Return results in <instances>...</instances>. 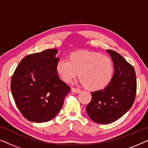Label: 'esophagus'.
Wrapping results in <instances>:
<instances>
[{
    "label": "esophagus",
    "mask_w": 148,
    "mask_h": 148,
    "mask_svg": "<svg viewBox=\"0 0 148 148\" xmlns=\"http://www.w3.org/2000/svg\"><path fill=\"white\" fill-rule=\"evenodd\" d=\"M71 90H72L73 92L75 93V94H77V93H79L81 92L80 89H78V88H71Z\"/></svg>",
    "instance_id": "esophagus-1"
}]
</instances>
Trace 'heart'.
I'll return each mask as SVG.
<instances>
[{"instance_id":"heart-1","label":"heart","mask_w":148,"mask_h":148,"mask_svg":"<svg viewBox=\"0 0 148 148\" xmlns=\"http://www.w3.org/2000/svg\"><path fill=\"white\" fill-rule=\"evenodd\" d=\"M56 71L66 83L79 75L89 90H99L110 84L114 73V64L110 56L94 52L82 51L62 58L56 64Z\"/></svg>"}]
</instances>
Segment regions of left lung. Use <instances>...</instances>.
I'll return each instance as SVG.
<instances>
[{
	"instance_id": "8db88e82",
	"label": "left lung",
	"mask_w": 148,
	"mask_h": 148,
	"mask_svg": "<svg viewBox=\"0 0 148 148\" xmlns=\"http://www.w3.org/2000/svg\"><path fill=\"white\" fill-rule=\"evenodd\" d=\"M114 64L111 82L103 90L92 92V100L86 106L90 118L99 124L114 122L131 108L137 90L133 66L120 54L106 50Z\"/></svg>"
}]
</instances>
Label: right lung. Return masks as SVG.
I'll return each instance as SVG.
<instances>
[{
	"label": "right lung",
	"instance_id": "right-lung-1",
	"mask_svg": "<svg viewBox=\"0 0 148 148\" xmlns=\"http://www.w3.org/2000/svg\"><path fill=\"white\" fill-rule=\"evenodd\" d=\"M58 50L29 54L21 60L12 76L11 90L17 108L28 121L47 122L63 105L70 87L56 71Z\"/></svg>",
	"mask_w": 148,
	"mask_h": 148
}]
</instances>
